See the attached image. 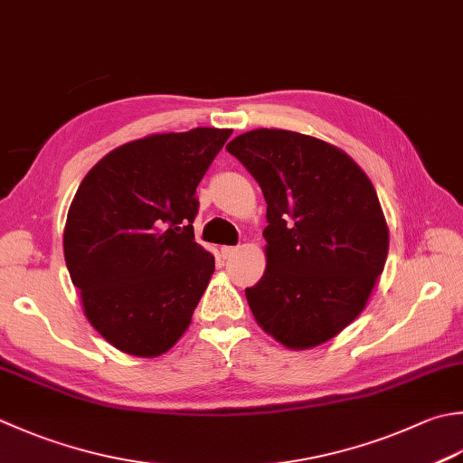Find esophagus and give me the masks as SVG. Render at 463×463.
<instances>
[{
    "mask_svg": "<svg viewBox=\"0 0 463 463\" xmlns=\"http://www.w3.org/2000/svg\"><path fill=\"white\" fill-rule=\"evenodd\" d=\"M239 252V247H222L221 249V255H222V259H231V257H234Z\"/></svg>",
    "mask_w": 463,
    "mask_h": 463,
    "instance_id": "esophagus-1",
    "label": "esophagus"
}]
</instances>
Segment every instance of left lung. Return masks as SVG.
I'll return each instance as SVG.
<instances>
[{
  "label": "left lung",
  "mask_w": 463,
  "mask_h": 463,
  "mask_svg": "<svg viewBox=\"0 0 463 463\" xmlns=\"http://www.w3.org/2000/svg\"><path fill=\"white\" fill-rule=\"evenodd\" d=\"M267 201V269L244 295L262 331L288 349L339 335L383 273L389 229L373 184L333 144L259 128L226 144Z\"/></svg>",
  "instance_id": "left-lung-1"
}]
</instances>
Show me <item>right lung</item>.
<instances>
[{
    "label": "right lung",
    "mask_w": 463,
    "mask_h": 463,
    "mask_svg": "<svg viewBox=\"0 0 463 463\" xmlns=\"http://www.w3.org/2000/svg\"><path fill=\"white\" fill-rule=\"evenodd\" d=\"M229 128L150 134L96 162L76 190L63 257L90 325L134 357L183 337L214 273L194 242L196 186Z\"/></svg>",
    "instance_id": "obj_1"
}]
</instances>
